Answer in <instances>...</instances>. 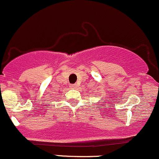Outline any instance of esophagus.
Segmentation results:
<instances>
[{
	"label": "esophagus",
	"instance_id": "obj_1",
	"mask_svg": "<svg viewBox=\"0 0 159 159\" xmlns=\"http://www.w3.org/2000/svg\"><path fill=\"white\" fill-rule=\"evenodd\" d=\"M72 88H73V89H76V87H77V84H76V83H75V84H73L72 85Z\"/></svg>",
	"mask_w": 159,
	"mask_h": 159
}]
</instances>
